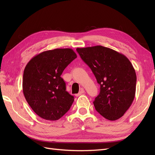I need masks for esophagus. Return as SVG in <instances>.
<instances>
[{"label": "esophagus", "instance_id": "obj_1", "mask_svg": "<svg viewBox=\"0 0 155 155\" xmlns=\"http://www.w3.org/2000/svg\"><path fill=\"white\" fill-rule=\"evenodd\" d=\"M84 92H85V91H84V89H83V88H81V91H79V92L78 94H76V97H78V96H79L80 95H81L82 94H83Z\"/></svg>", "mask_w": 155, "mask_h": 155}]
</instances>
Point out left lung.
I'll return each mask as SVG.
<instances>
[{
  "label": "left lung",
  "mask_w": 155,
  "mask_h": 155,
  "mask_svg": "<svg viewBox=\"0 0 155 155\" xmlns=\"http://www.w3.org/2000/svg\"><path fill=\"white\" fill-rule=\"evenodd\" d=\"M76 50L100 85L93 102L96 110L109 120L122 117L135 96L137 75L133 64L124 54L102 46Z\"/></svg>",
  "instance_id": "1"
}]
</instances>
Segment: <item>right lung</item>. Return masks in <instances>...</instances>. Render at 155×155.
<instances>
[{"mask_svg":"<svg viewBox=\"0 0 155 155\" xmlns=\"http://www.w3.org/2000/svg\"><path fill=\"white\" fill-rule=\"evenodd\" d=\"M76 58L71 48H56L36 55L26 64L23 93L28 104L41 118L58 120L72 106L74 96L66 91L61 75Z\"/></svg>","mask_w":155,"mask_h":155,"instance_id":"1","label":"right lung"}]
</instances>
